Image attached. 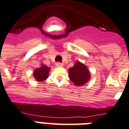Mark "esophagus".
Here are the masks:
<instances>
[{"label": "esophagus", "instance_id": "obj_1", "mask_svg": "<svg viewBox=\"0 0 129 129\" xmlns=\"http://www.w3.org/2000/svg\"><path fill=\"white\" fill-rule=\"evenodd\" d=\"M63 64L61 63H60V62H57V63H56V67H63Z\"/></svg>", "mask_w": 129, "mask_h": 129}]
</instances>
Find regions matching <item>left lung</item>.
<instances>
[{"mask_svg":"<svg viewBox=\"0 0 129 129\" xmlns=\"http://www.w3.org/2000/svg\"><path fill=\"white\" fill-rule=\"evenodd\" d=\"M68 74L70 80L76 86H84L90 78L88 68L79 61H77L74 66L69 68Z\"/></svg>","mask_w":129,"mask_h":129,"instance_id":"obj_1","label":"left lung"}]
</instances>
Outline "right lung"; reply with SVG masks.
I'll use <instances>...</instances> for the list:
<instances>
[{
    "label": "right lung",
    "mask_w": 129,
    "mask_h": 129,
    "mask_svg": "<svg viewBox=\"0 0 129 129\" xmlns=\"http://www.w3.org/2000/svg\"><path fill=\"white\" fill-rule=\"evenodd\" d=\"M50 68L45 65L42 64L40 68H38L34 70V77L37 81H43L47 79L49 75Z\"/></svg>",
    "instance_id": "obj_1"
}]
</instances>
